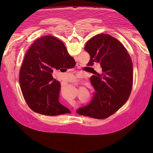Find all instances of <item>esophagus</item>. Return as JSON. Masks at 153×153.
<instances>
[{"instance_id":"esophagus-1","label":"esophagus","mask_w":153,"mask_h":153,"mask_svg":"<svg viewBox=\"0 0 153 153\" xmlns=\"http://www.w3.org/2000/svg\"><path fill=\"white\" fill-rule=\"evenodd\" d=\"M78 65H79V64H77V66H78ZM78 67H79V66H78Z\"/></svg>"}]
</instances>
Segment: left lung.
Segmentation results:
<instances>
[{
    "mask_svg": "<svg viewBox=\"0 0 153 153\" xmlns=\"http://www.w3.org/2000/svg\"><path fill=\"white\" fill-rule=\"evenodd\" d=\"M90 66L99 63L102 71L91 77L96 92L90 104L76 111L80 115L103 119L110 117L126 103L131 92L133 63L129 54L114 37L99 34L86 42Z\"/></svg>",
    "mask_w": 153,
    "mask_h": 153,
    "instance_id": "obj_1",
    "label": "left lung"
}]
</instances>
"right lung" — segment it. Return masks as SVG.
<instances>
[{
	"label": "right lung",
	"mask_w": 153,
	"mask_h": 153,
	"mask_svg": "<svg viewBox=\"0 0 153 153\" xmlns=\"http://www.w3.org/2000/svg\"><path fill=\"white\" fill-rule=\"evenodd\" d=\"M76 65L63 43L51 36L36 40L27 51L20 70L23 96L34 112L45 116L70 113L59 100L60 83L53 77L54 69Z\"/></svg>",
	"instance_id": "right-lung-1"
}]
</instances>
